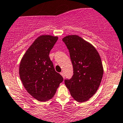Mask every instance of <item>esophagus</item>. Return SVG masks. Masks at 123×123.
I'll use <instances>...</instances> for the list:
<instances>
[{
    "mask_svg": "<svg viewBox=\"0 0 123 123\" xmlns=\"http://www.w3.org/2000/svg\"><path fill=\"white\" fill-rule=\"evenodd\" d=\"M61 76L63 77V78H65V75H64V72H61Z\"/></svg>",
    "mask_w": 123,
    "mask_h": 123,
    "instance_id": "1",
    "label": "esophagus"
}]
</instances>
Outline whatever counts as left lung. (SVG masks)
Instances as JSON below:
<instances>
[{
    "label": "left lung",
    "mask_w": 123,
    "mask_h": 123,
    "mask_svg": "<svg viewBox=\"0 0 123 123\" xmlns=\"http://www.w3.org/2000/svg\"><path fill=\"white\" fill-rule=\"evenodd\" d=\"M70 54L74 75L65 84L71 96L78 102L91 98L99 88L104 72L99 52L93 45L77 35L62 38Z\"/></svg>",
    "instance_id": "8db88e82"
}]
</instances>
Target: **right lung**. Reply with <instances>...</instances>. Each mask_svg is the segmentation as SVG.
Returning <instances> with one entry per match:
<instances>
[{"mask_svg": "<svg viewBox=\"0 0 123 123\" xmlns=\"http://www.w3.org/2000/svg\"><path fill=\"white\" fill-rule=\"evenodd\" d=\"M58 37L42 35L33 42L21 59L19 75L24 87L34 99L47 102L55 95L63 78L55 71L49 52Z\"/></svg>", "mask_w": 123, "mask_h": 123, "instance_id": "right-lung-1", "label": "right lung"}]
</instances>
